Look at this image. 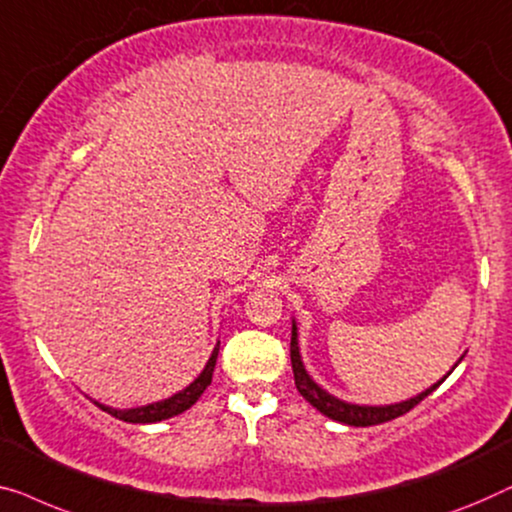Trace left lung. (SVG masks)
Wrapping results in <instances>:
<instances>
[{"mask_svg":"<svg viewBox=\"0 0 512 512\" xmlns=\"http://www.w3.org/2000/svg\"><path fill=\"white\" fill-rule=\"evenodd\" d=\"M466 355V352H464ZM464 355L457 359V364L462 362ZM290 357H292V371H294V385H297V390L301 397H304L308 403H311L313 408H318L322 415H327L329 420H336L341 424H350V427H371V424H383V422H390L394 417H399L403 413H408L410 408H415L417 403H420L424 397H429L431 392L436 390L438 385L443 383L445 378L450 376L452 371L457 369V364L452 366L448 371V376H443L438 383H434L427 390L415 394V397H410L406 401H399V403H385V406H366V403H350V401H343L334 397V394H329L325 387H320L315 380L311 378V373L306 371L304 366V357H301V350H299V329H297V320L292 318V341H290Z\"/></svg>","mask_w":512,"mask_h":512,"instance_id":"1","label":"left lung"}]
</instances>
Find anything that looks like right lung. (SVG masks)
<instances>
[{
  "label": "right lung",
  "mask_w": 512,
  "mask_h": 512,
  "mask_svg": "<svg viewBox=\"0 0 512 512\" xmlns=\"http://www.w3.org/2000/svg\"><path fill=\"white\" fill-rule=\"evenodd\" d=\"M218 352H220V341L215 343V348H213V352H211V357H208L204 371H201L199 376L194 378L190 385L183 387L181 392L171 394L169 399L153 401V403H146V406H136V408H111V406H106V403H99V401H95V399H92V401H95L97 406L104 410V413L118 417V420H122V422L153 424V422L169 420V417L181 415L183 410L194 406V403H197V399L201 397V394H204L206 387L211 385L215 362H218Z\"/></svg>",
  "instance_id": "add662e5"
}]
</instances>
